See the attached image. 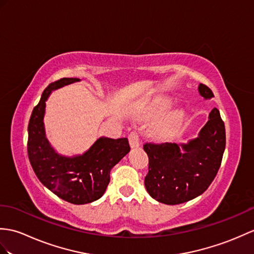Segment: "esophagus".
Here are the masks:
<instances>
[{
  "instance_id": "obj_1",
  "label": "esophagus",
  "mask_w": 254,
  "mask_h": 254,
  "mask_svg": "<svg viewBox=\"0 0 254 254\" xmlns=\"http://www.w3.org/2000/svg\"><path fill=\"white\" fill-rule=\"evenodd\" d=\"M128 141L132 148H137L140 145V138L139 135L136 132H131L128 135Z\"/></svg>"
}]
</instances>
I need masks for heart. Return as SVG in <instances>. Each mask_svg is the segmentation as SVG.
Here are the masks:
<instances>
[{"instance_id": "heart-1", "label": "heart", "mask_w": 254, "mask_h": 254, "mask_svg": "<svg viewBox=\"0 0 254 254\" xmlns=\"http://www.w3.org/2000/svg\"><path fill=\"white\" fill-rule=\"evenodd\" d=\"M170 105V102H160L156 105L152 106L147 111V114L149 116H157L159 114L163 113ZM183 122V114L180 110H170L167 113L162 114L158 118L157 121L154 125V132L159 137H167L170 135L174 134L180 127L182 126Z\"/></svg>"}]
</instances>
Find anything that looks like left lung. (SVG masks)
<instances>
[{
  "label": "left lung",
  "instance_id": "left-lung-1",
  "mask_svg": "<svg viewBox=\"0 0 254 254\" xmlns=\"http://www.w3.org/2000/svg\"><path fill=\"white\" fill-rule=\"evenodd\" d=\"M198 90L205 99L214 97L207 85L199 84ZM225 145V126L216 108L212 109L198 137L187 144H144L149 159L145 178L147 191L166 204H180L200 196L217 174Z\"/></svg>",
  "mask_w": 254,
  "mask_h": 254
}]
</instances>
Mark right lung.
Listing matches in <instances>:
<instances>
[{
  "label": "right lung",
  "mask_w": 254,
  "mask_h": 254,
  "mask_svg": "<svg viewBox=\"0 0 254 254\" xmlns=\"http://www.w3.org/2000/svg\"><path fill=\"white\" fill-rule=\"evenodd\" d=\"M63 78L47 86L32 110L28 126V157L35 175L56 196L73 204H85L103 196L110 171L129 151L127 137H99L83 155H58L45 136V102L52 91L78 82Z\"/></svg>",
  "instance_id": "add662e5"
}]
</instances>
